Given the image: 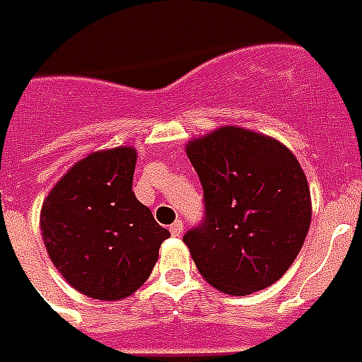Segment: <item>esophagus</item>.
Masks as SVG:
<instances>
[{
    "instance_id": "esophagus-1",
    "label": "esophagus",
    "mask_w": 362,
    "mask_h": 362,
    "mask_svg": "<svg viewBox=\"0 0 362 362\" xmlns=\"http://www.w3.org/2000/svg\"><path fill=\"white\" fill-rule=\"evenodd\" d=\"M170 233L173 236L181 235V233H183V221H181V219H177V221L171 223V225H170Z\"/></svg>"
}]
</instances>
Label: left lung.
<instances>
[{
	"instance_id": "8db88e82",
	"label": "left lung",
	"mask_w": 362,
	"mask_h": 362,
	"mask_svg": "<svg viewBox=\"0 0 362 362\" xmlns=\"http://www.w3.org/2000/svg\"><path fill=\"white\" fill-rule=\"evenodd\" d=\"M187 154L204 191V219L185 233L211 286L246 296L286 273L311 223L305 173L279 141L221 127L191 141Z\"/></svg>"
}]
</instances>
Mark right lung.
I'll list each match as a JSON object with an SVG mask.
<instances>
[{
	"mask_svg": "<svg viewBox=\"0 0 362 362\" xmlns=\"http://www.w3.org/2000/svg\"><path fill=\"white\" fill-rule=\"evenodd\" d=\"M137 152H93L49 192L42 235L55 267L81 294L122 300L148 279L170 230L132 191Z\"/></svg>",
	"mask_w": 362,
	"mask_h": 362,
	"instance_id": "right-lung-1",
	"label": "right lung"
}]
</instances>
